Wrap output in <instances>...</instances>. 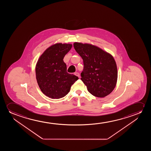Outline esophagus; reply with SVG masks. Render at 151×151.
<instances>
[{
    "instance_id": "34e87169",
    "label": "esophagus",
    "mask_w": 151,
    "mask_h": 151,
    "mask_svg": "<svg viewBox=\"0 0 151 151\" xmlns=\"http://www.w3.org/2000/svg\"><path fill=\"white\" fill-rule=\"evenodd\" d=\"M74 74L76 76L78 77H79V74L78 73L76 72Z\"/></svg>"
}]
</instances>
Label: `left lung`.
<instances>
[{
  "label": "left lung",
  "mask_w": 151,
  "mask_h": 151,
  "mask_svg": "<svg viewBox=\"0 0 151 151\" xmlns=\"http://www.w3.org/2000/svg\"><path fill=\"white\" fill-rule=\"evenodd\" d=\"M75 50L83 62L81 80L88 91L96 97H104L116 87L118 70L114 57L99 48L89 44L75 42Z\"/></svg>",
  "instance_id": "1"
}]
</instances>
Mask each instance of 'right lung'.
<instances>
[{
	"instance_id": "right-lung-1",
	"label": "right lung",
	"mask_w": 151,
	"mask_h": 151,
	"mask_svg": "<svg viewBox=\"0 0 151 151\" xmlns=\"http://www.w3.org/2000/svg\"><path fill=\"white\" fill-rule=\"evenodd\" d=\"M72 47L70 44L58 43L48 48L37 61L35 73L42 92L48 97L59 99L70 92L78 77L67 72L64 56Z\"/></svg>"
}]
</instances>
